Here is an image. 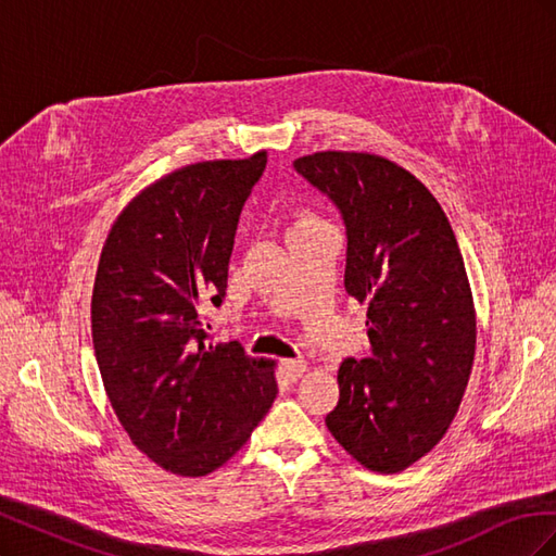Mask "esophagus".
Instances as JSON below:
<instances>
[{"instance_id":"esophagus-1","label":"esophagus","mask_w":556,"mask_h":556,"mask_svg":"<svg viewBox=\"0 0 556 556\" xmlns=\"http://www.w3.org/2000/svg\"><path fill=\"white\" fill-rule=\"evenodd\" d=\"M306 371V362L304 359H285L282 362V374L288 380L296 382L301 376Z\"/></svg>"}]
</instances>
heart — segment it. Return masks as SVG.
I'll return each mask as SVG.
<instances>
[{
  "instance_id": "b5f03b06",
  "label": "heart",
  "mask_w": 556,
  "mask_h": 556,
  "mask_svg": "<svg viewBox=\"0 0 556 556\" xmlns=\"http://www.w3.org/2000/svg\"><path fill=\"white\" fill-rule=\"evenodd\" d=\"M315 223H317L315 217H311V215H301L299 220L294 223V227H306V225H315Z\"/></svg>"
}]
</instances>
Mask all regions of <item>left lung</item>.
I'll use <instances>...</instances> for the list:
<instances>
[{"label":"left lung","mask_w":556,"mask_h":556,"mask_svg":"<svg viewBox=\"0 0 556 556\" xmlns=\"http://www.w3.org/2000/svg\"><path fill=\"white\" fill-rule=\"evenodd\" d=\"M294 169L339 208L345 290L368 304L371 352L341 364L325 422L359 464L399 473L443 439L473 366L462 250L439 201L390 160L327 150Z\"/></svg>","instance_id":"obj_1"}]
</instances>
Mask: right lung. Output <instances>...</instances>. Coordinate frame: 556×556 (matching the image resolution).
I'll list each match as a JSON object with an SVG mask.
<instances>
[{"label": "right lung", "instance_id": "obj_1", "mask_svg": "<svg viewBox=\"0 0 556 556\" xmlns=\"http://www.w3.org/2000/svg\"><path fill=\"white\" fill-rule=\"evenodd\" d=\"M266 153L182 166L117 215L92 290V343L111 406L148 459L206 476L271 408V364L213 345L239 217Z\"/></svg>", "mask_w": 556, "mask_h": 556}]
</instances>
